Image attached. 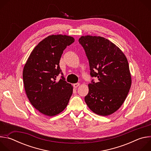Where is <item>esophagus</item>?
Wrapping results in <instances>:
<instances>
[{"label": "esophagus", "instance_id": "esophagus-1", "mask_svg": "<svg viewBox=\"0 0 151 151\" xmlns=\"http://www.w3.org/2000/svg\"><path fill=\"white\" fill-rule=\"evenodd\" d=\"M79 85H80V84H79V83H74V84H73V87H74V88H77V87H78V86H79Z\"/></svg>", "mask_w": 151, "mask_h": 151}]
</instances>
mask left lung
Segmentation results:
<instances>
[{"label": "left lung", "mask_w": 151, "mask_h": 151, "mask_svg": "<svg viewBox=\"0 0 151 151\" xmlns=\"http://www.w3.org/2000/svg\"><path fill=\"white\" fill-rule=\"evenodd\" d=\"M79 42L88 59L91 76L99 80L88 84L85 101L94 113L110 115L122 106L131 87L127 59L116 45L104 37L82 36Z\"/></svg>", "instance_id": "left-lung-1"}]
</instances>
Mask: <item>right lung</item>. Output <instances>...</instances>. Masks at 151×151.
<instances>
[{
    "instance_id": "1",
    "label": "right lung",
    "mask_w": 151,
    "mask_h": 151,
    "mask_svg": "<svg viewBox=\"0 0 151 151\" xmlns=\"http://www.w3.org/2000/svg\"><path fill=\"white\" fill-rule=\"evenodd\" d=\"M74 42L67 35L48 36L35 47L24 65L23 78L27 96L45 115L53 116L63 111L73 93V86L65 81L59 63L63 51ZM59 74L62 76L57 81Z\"/></svg>"
}]
</instances>
